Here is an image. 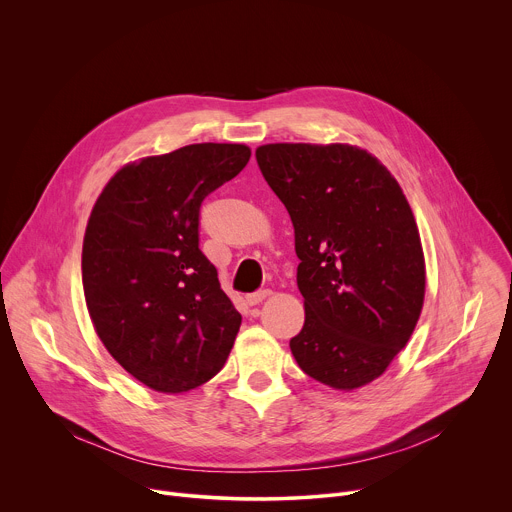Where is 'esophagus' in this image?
<instances>
[{
  "label": "esophagus",
  "mask_w": 512,
  "mask_h": 512,
  "mask_svg": "<svg viewBox=\"0 0 512 512\" xmlns=\"http://www.w3.org/2000/svg\"><path fill=\"white\" fill-rule=\"evenodd\" d=\"M269 296H271V289H259V291H253V294H249L245 300H247L249 306H257L263 300H267Z\"/></svg>",
  "instance_id": "1"
}]
</instances>
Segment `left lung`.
I'll return each mask as SVG.
<instances>
[{
    "label": "left lung",
    "instance_id": "obj_1",
    "mask_svg": "<svg viewBox=\"0 0 512 512\" xmlns=\"http://www.w3.org/2000/svg\"><path fill=\"white\" fill-rule=\"evenodd\" d=\"M255 156L294 225L306 320L291 354L332 389L373 383L407 346L425 298L419 229L399 182L350 143H267Z\"/></svg>",
    "mask_w": 512,
    "mask_h": 512
}]
</instances>
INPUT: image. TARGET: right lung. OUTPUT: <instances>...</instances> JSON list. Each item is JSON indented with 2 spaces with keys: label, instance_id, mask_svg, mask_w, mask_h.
Returning <instances> with one entry per match:
<instances>
[{
  "label": "right lung",
  "instance_id": "right-lung-1",
  "mask_svg": "<svg viewBox=\"0 0 512 512\" xmlns=\"http://www.w3.org/2000/svg\"><path fill=\"white\" fill-rule=\"evenodd\" d=\"M245 143H192L125 164L99 194L83 241V289L97 336L158 393H186L223 369L241 314L198 249L202 200L249 162Z\"/></svg>",
  "mask_w": 512,
  "mask_h": 512
}]
</instances>
